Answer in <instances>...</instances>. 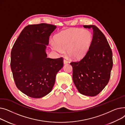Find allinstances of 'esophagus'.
Segmentation results:
<instances>
[{
	"mask_svg": "<svg viewBox=\"0 0 125 125\" xmlns=\"http://www.w3.org/2000/svg\"><path fill=\"white\" fill-rule=\"evenodd\" d=\"M68 63V61L67 60L64 59V60H63V63H64V64H67V63Z\"/></svg>",
	"mask_w": 125,
	"mask_h": 125,
	"instance_id": "1",
	"label": "esophagus"
}]
</instances>
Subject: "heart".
<instances>
[{
	"label": "heart",
	"mask_w": 125,
	"mask_h": 125,
	"mask_svg": "<svg viewBox=\"0 0 125 125\" xmlns=\"http://www.w3.org/2000/svg\"><path fill=\"white\" fill-rule=\"evenodd\" d=\"M92 35L88 30L73 28L57 34L54 37L56 44L52 45V48L59 53L62 49H68L69 55L73 58L83 57L88 52L91 45Z\"/></svg>",
	"instance_id": "b5f03b06"
}]
</instances>
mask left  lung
<instances>
[{
  "label": "left lung",
  "mask_w": 125,
  "mask_h": 125,
  "mask_svg": "<svg viewBox=\"0 0 125 125\" xmlns=\"http://www.w3.org/2000/svg\"><path fill=\"white\" fill-rule=\"evenodd\" d=\"M88 51L81 60L72 62L73 80L79 92L87 96L98 94L108 84L113 65V53L105 36L95 25Z\"/></svg>",
  "instance_id": "obj_1"
}]
</instances>
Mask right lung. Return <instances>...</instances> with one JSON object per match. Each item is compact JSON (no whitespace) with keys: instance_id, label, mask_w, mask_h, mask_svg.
<instances>
[{"instance_id":"right-lung-1","label":"right lung","mask_w":125,"mask_h":125,"mask_svg":"<svg viewBox=\"0 0 125 125\" xmlns=\"http://www.w3.org/2000/svg\"><path fill=\"white\" fill-rule=\"evenodd\" d=\"M56 26L45 23L24 28L11 51L10 68L18 88L28 96L38 98L52 90L63 58L47 57L46 45Z\"/></svg>"}]
</instances>
